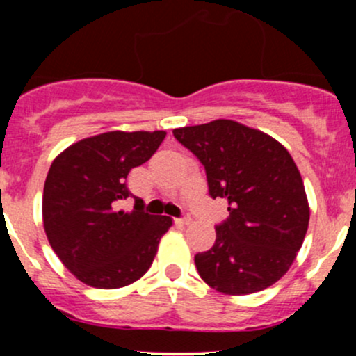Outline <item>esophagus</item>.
Instances as JSON below:
<instances>
[{"label":"esophagus","instance_id":"obj_1","mask_svg":"<svg viewBox=\"0 0 356 356\" xmlns=\"http://www.w3.org/2000/svg\"><path fill=\"white\" fill-rule=\"evenodd\" d=\"M175 222H177L179 225H188L189 222H191V218H189V215H186V217H182V218H177V220H175Z\"/></svg>","mask_w":356,"mask_h":356}]
</instances>
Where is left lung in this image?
Segmentation results:
<instances>
[{"label":"left lung","mask_w":356,"mask_h":356,"mask_svg":"<svg viewBox=\"0 0 356 356\" xmlns=\"http://www.w3.org/2000/svg\"><path fill=\"white\" fill-rule=\"evenodd\" d=\"M174 136L203 163L211 198L229 203L215 245L195 257L200 277L232 296L275 284L293 265L310 220L293 156L272 136L227 118L174 129Z\"/></svg>","instance_id":"left-lung-1"}]
</instances>
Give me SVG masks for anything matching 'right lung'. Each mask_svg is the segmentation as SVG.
Segmentation results:
<instances>
[{
  "instance_id": "obj_1",
  "label": "right lung",
  "mask_w": 356,
  "mask_h": 356,
  "mask_svg": "<svg viewBox=\"0 0 356 356\" xmlns=\"http://www.w3.org/2000/svg\"><path fill=\"white\" fill-rule=\"evenodd\" d=\"M165 131H111L81 139L53 160L42 193V224L63 265L84 284L117 289L132 284L152 267L172 218L117 210L131 196V168L148 161Z\"/></svg>"
}]
</instances>
